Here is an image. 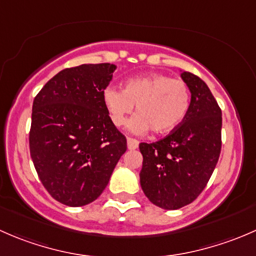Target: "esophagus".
<instances>
[{
    "label": "esophagus",
    "instance_id": "1",
    "mask_svg": "<svg viewBox=\"0 0 256 256\" xmlns=\"http://www.w3.org/2000/svg\"><path fill=\"white\" fill-rule=\"evenodd\" d=\"M138 147V141L136 138H128V150H135Z\"/></svg>",
    "mask_w": 256,
    "mask_h": 256
}]
</instances>
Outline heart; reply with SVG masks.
Listing matches in <instances>:
<instances>
[{
  "instance_id": "b5f03b06",
  "label": "heart",
  "mask_w": 256,
  "mask_h": 256,
  "mask_svg": "<svg viewBox=\"0 0 256 256\" xmlns=\"http://www.w3.org/2000/svg\"><path fill=\"white\" fill-rule=\"evenodd\" d=\"M102 102L118 128L125 125L136 104L138 114L128 122L130 131L144 134L152 128L154 134L162 135L176 128L186 118L190 92L183 80L151 74L126 80L124 90L109 85L102 90Z\"/></svg>"
}]
</instances>
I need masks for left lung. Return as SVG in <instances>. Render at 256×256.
Returning a JSON list of instances; mask_svg holds the SVG:
<instances>
[{
	"instance_id": "1",
	"label": "left lung",
	"mask_w": 256,
	"mask_h": 256,
	"mask_svg": "<svg viewBox=\"0 0 256 256\" xmlns=\"http://www.w3.org/2000/svg\"><path fill=\"white\" fill-rule=\"evenodd\" d=\"M180 78L190 92L182 122L157 142L140 144V183L150 202L164 209L192 203L207 186L222 148V110L202 79L190 72Z\"/></svg>"
}]
</instances>
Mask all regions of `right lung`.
<instances>
[{
	"label": "right lung",
	"instance_id": "obj_1",
	"mask_svg": "<svg viewBox=\"0 0 256 256\" xmlns=\"http://www.w3.org/2000/svg\"><path fill=\"white\" fill-rule=\"evenodd\" d=\"M115 69L110 63L66 68L33 102V164L49 194L69 207L94 202L128 148L102 102Z\"/></svg>",
	"mask_w": 256,
	"mask_h": 256
}]
</instances>
